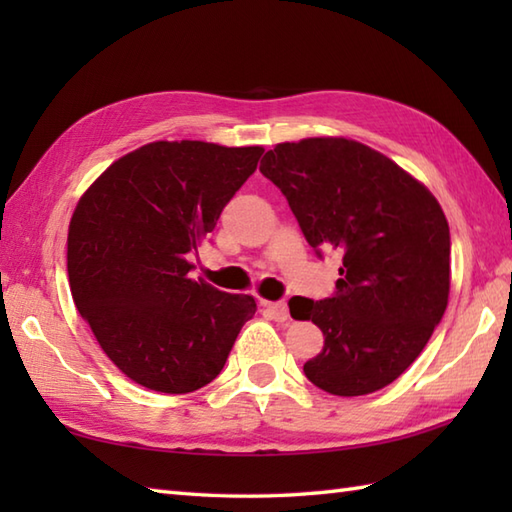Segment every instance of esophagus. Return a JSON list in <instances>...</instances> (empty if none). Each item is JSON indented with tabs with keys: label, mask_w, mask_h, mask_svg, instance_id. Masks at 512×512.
Returning a JSON list of instances; mask_svg holds the SVG:
<instances>
[{
	"label": "esophagus",
	"mask_w": 512,
	"mask_h": 512,
	"mask_svg": "<svg viewBox=\"0 0 512 512\" xmlns=\"http://www.w3.org/2000/svg\"><path fill=\"white\" fill-rule=\"evenodd\" d=\"M264 308L275 321H288L286 301H264Z\"/></svg>",
	"instance_id": "1"
}]
</instances>
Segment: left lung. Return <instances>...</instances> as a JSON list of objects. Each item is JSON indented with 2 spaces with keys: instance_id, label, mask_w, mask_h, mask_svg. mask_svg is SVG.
Segmentation results:
<instances>
[{
  "instance_id": "left-lung-1",
  "label": "left lung",
  "mask_w": 512,
  "mask_h": 512,
  "mask_svg": "<svg viewBox=\"0 0 512 512\" xmlns=\"http://www.w3.org/2000/svg\"><path fill=\"white\" fill-rule=\"evenodd\" d=\"M259 171L286 195L314 253H343L332 297L288 301L292 317L325 336L303 374L334 396L394 383L447 310L451 235L438 200L394 160L347 138L281 143Z\"/></svg>"
}]
</instances>
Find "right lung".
I'll return each mask as SVG.
<instances>
[{"mask_svg":"<svg viewBox=\"0 0 512 512\" xmlns=\"http://www.w3.org/2000/svg\"><path fill=\"white\" fill-rule=\"evenodd\" d=\"M262 154V147L158 140L118 158L76 204L72 299L134 383L162 394L209 385L253 319V297L189 279V257Z\"/></svg>","mask_w":512,"mask_h":512,"instance_id":"right-lung-1","label":"right lung"}]
</instances>
